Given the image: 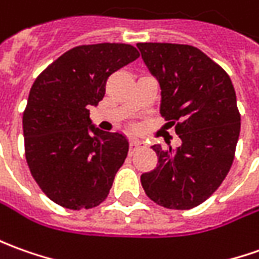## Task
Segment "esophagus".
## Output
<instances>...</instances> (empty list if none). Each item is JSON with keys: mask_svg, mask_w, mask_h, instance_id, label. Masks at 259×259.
Here are the masks:
<instances>
[{"mask_svg": "<svg viewBox=\"0 0 259 259\" xmlns=\"http://www.w3.org/2000/svg\"><path fill=\"white\" fill-rule=\"evenodd\" d=\"M142 146H143V143H142V142H139V140H135V139H132V140H130V152H135L136 149L142 147Z\"/></svg>", "mask_w": 259, "mask_h": 259, "instance_id": "obj_1", "label": "esophagus"}]
</instances>
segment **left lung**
Segmentation results:
<instances>
[{
  "label": "left lung",
  "mask_w": 259,
  "mask_h": 259,
  "mask_svg": "<svg viewBox=\"0 0 259 259\" xmlns=\"http://www.w3.org/2000/svg\"><path fill=\"white\" fill-rule=\"evenodd\" d=\"M161 88L160 113L181 146L154 144L157 167L142 174L147 197L164 208L190 210L221 186L233 166L241 115L226 70L191 45L137 44Z\"/></svg>",
  "instance_id": "1"
}]
</instances>
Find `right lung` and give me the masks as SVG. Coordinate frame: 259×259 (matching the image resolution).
I'll return each instance as SVG.
<instances>
[{"label":"right lung","mask_w":259,"mask_h":259,"mask_svg":"<svg viewBox=\"0 0 259 259\" xmlns=\"http://www.w3.org/2000/svg\"><path fill=\"white\" fill-rule=\"evenodd\" d=\"M139 56L127 44L79 45L35 79L22 116L25 159L39 189L58 205L93 208L112 189L129 143L92 126L89 107L103 99L109 76Z\"/></svg>","instance_id":"right-lung-1"}]
</instances>
